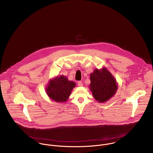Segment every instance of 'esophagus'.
Listing matches in <instances>:
<instances>
[{"label":"esophagus","instance_id":"34e87169","mask_svg":"<svg viewBox=\"0 0 153 153\" xmlns=\"http://www.w3.org/2000/svg\"><path fill=\"white\" fill-rule=\"evenodd\" d=\"M78 85L79 87H82L83 86V83L81 81H78Z\"/></svg>","mask_w":153,"mask_h":153}]
</instances>
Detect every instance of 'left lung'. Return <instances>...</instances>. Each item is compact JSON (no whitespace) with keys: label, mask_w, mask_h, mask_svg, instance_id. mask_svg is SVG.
<instances>
[{"label":"left lung","mask_w":153,"mask_h":153,"mask_svg":"<svg viewBox=\"0 0 153 153\" xmlns=\"http://www.w3.org/2000/svg\"><path fill=\"white\" fill-rule=\"evenodd\" d=\"M89 88L94 98L99 102H105L116 93L117 83L113 75L106 68L96 69L90 74Z\"/></svg>","instance_id":"8db88e82"}]
</instances>
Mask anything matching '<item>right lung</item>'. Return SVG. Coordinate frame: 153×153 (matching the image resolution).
Listing matches in <instances>:
<instances>
[{"label":"right lung","instance_id":"obj_1","mask_svg":"<svg viewBox=\"0 0 153 153\" xmlns=\"http://www.w3.org/2000/svg\"><path fill=\"white\" fill-rule=\"evenodd\" d=\"M76 84L72 81H69L64 75L56 76L49 80L46 88V94L54 102H67L73 88Z\"/></svg>","mask_w":153,"mask_h":153}]
</instances>
